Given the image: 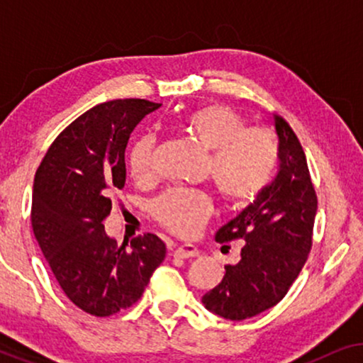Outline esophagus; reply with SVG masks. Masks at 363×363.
<instances>
[{"instance_id":"obj_1","label":"esophagus","mask_w":363,"mask_h":363,"mask_svg":"<svg viewBox=\"0 0 363 363\" xmlns=\"http://www.w3.org/2000/svg\"><path fill=\"white\" fill-rule=\"evenodd\" d=\"M172 256H175V257H196V256H200V250H198L195 245L185 242V245H178L175 250H173Z\"/></svg>"}]
</instances>
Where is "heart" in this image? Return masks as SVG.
I'll list each match as a JSON object with an SVG mask.
<instances>
[{"label": "heart", "mask_w": 363, "mask_h": 363, "mask_svg": "<svg viewBox=\"0 0 363 363\" xmlns=\"http://www.w3.org/2000/svg\"><path fill=\"white\" fill-rule=\"evenodd\" d=\"M177 127L210 150L208 172L223 200L240 205L256 198L267 186L277 165V143L269 130L246 127L241 113L223 104L195 108L178 121ZM155 138L143 135L132 143L127 167L135 182L153 178ZM211 213L208 193L177 186L153 203V215L167 230L191 236Z\"/></svg>", "instance_id": "heart-1"}]
</instances>
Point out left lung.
I'll return each mask as SVG.
<instances>
[{"label":"left lung","instance_id":"1","mask_svg":"<svg viewBox=\"0 0 363 363\" xmlns=\"http://www.w3.org/2000/svg\"><path fill=\"white\" fill-rule=\"evenodd\" d=\"M277 135L279 170L240 215L216 231L215 240H241V259L225 266L203 306L228 320H245L274 307L306 264L312 246L317 196L306 153L284 118L271 116Z\"/></svg>","mask_w":363,"mask_h":363}]
</instances>
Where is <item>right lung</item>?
Segmentation results:
<instances>
[{
	"label": "right lung",
	"mask_w": 363,
	"mask_h": 363,
	"mask_svg": "<svg viewBox=\"0 0 363 363\" xmlns=\"http://www.w3.org/2000/svg\"><path fill=\"white\" fill-rule=\"evenodd\" d=\"M162 104L118 99L74 121L49 148L33 185L31 223L61 289L79 309L107 317L140 299L165 259L155 235L130 245L106 233L111 196L125 185V148L142 118Z\"/></svg>",
	"instance_id": "obj_1"
}]
</instances>
